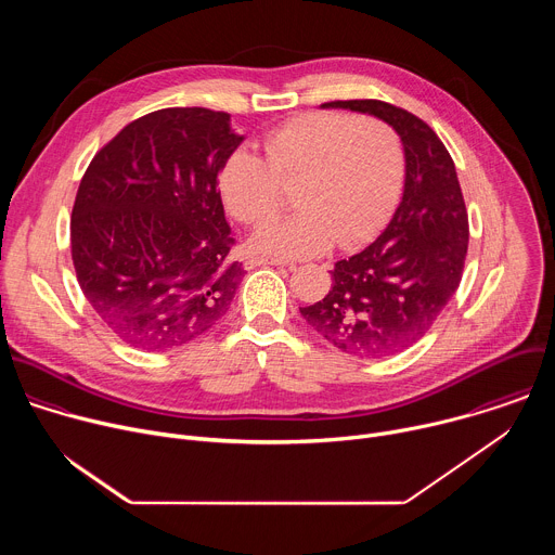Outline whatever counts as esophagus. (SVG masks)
<instances>
[{
  "mask_svg": "<svg viewBox=\"0 0 555 555\" xmlns=\"http://www.w3.org/2000/svg\"><path fill=\"white\" fill-rule=\"evenodd\" d=\"M259 266H294V263H287L283 259H270V257H248L246 259V270H253V268H259Z\"/></svg>",
  "mask_w": 555,
  "mask_h": 555,
  "instance_id": "obj_1",
  "label": "esophagus"
}]
</instances>
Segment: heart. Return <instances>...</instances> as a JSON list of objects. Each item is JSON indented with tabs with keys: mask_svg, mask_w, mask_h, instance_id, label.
Returning <instances> with one entry per match:
<instances>
[{
	"mask_svg": "<svg viewBox=\"0 0 555 555\" xmlns=\"http://www.w3.org/2000/svg\"><path fill=\"white\" fill-rule=\"evenodd\" d=\"M266 160L246 149L234 151L219 191L228 212L261 225L276 217L283 189H294L298 215L266 225L253 248L276 257H315L336 240L356 248L384 225L400 199L404 153L395 131L379 120L347 114L307 112L272 129Z\"/></svg>",
	"mask_w": 555,
	"mask_h": 555,
	"instance_id": "1",
	"label": "heart"
}]
</instances>
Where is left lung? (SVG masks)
Instances as JSON below:
<instances>
[{
	"label": "left lung",
	"mask_w": 555,
	"mask_h": 555,
	"mask_svg": "<svg viewBox=\"0 0 555 555\" xmlns=\"http://www.w3.org/2000/svg\"><path fill=\"white\" fill-rule=\"evenodd\" d=\"M325 109L375 116L404 146V193L388 225L362 253L332 270V289L305 323L336 349L384 358L417 343L459 287L467 255V210L452 157L437 133L384 101H334Z\"/></svg>",
	"instance_id": "obj_1"
}]
</instances>
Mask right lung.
Masks as SVG:
<instances>
[{"label":"right lung","mask_w":555,"mask_h":555,"mask_svg":"<svg viewBox=\"0 0 555 555\" xmlns=\"http://www.w3.org/2000/svg\"><path fill=\"white\" fill-rule=\"evenodd\" d=\"M244 135L230 114L169 107L129 122L78 186L69 242L78 285L127 345L169 351L208 332L244 279L217 191Z\"/></svg>","instance_id":"1"}]
</instances>
